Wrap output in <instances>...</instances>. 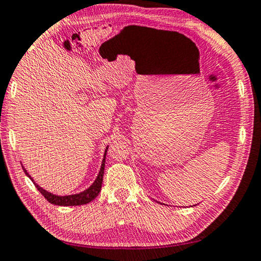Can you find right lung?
<instances>
[{"label":"right lung","instance_id":"obj_1","mask_svg":"<svg viewBox=\"0 0 261 261\" xmlns=\"http://www.w3.org/2000/svg\"><path fill=\"white\" fill-rule=\"evenodd\" d=\"M108 148L105 149L104 156H103V161H102V165H100L99 172L97 176H96L95 181L93 182L89 188H87L86 190L81 191L79 194H74V195H67V196H58L49 193L45 189H43L42 187H40L38 184H35L34 180L32 179V176L27 173L25 170V167L22 166V170H24L25 174L30 177V179L33 181V184L35 185L36 189H38L41 194L44 196V198L48 200L49 203H51L54 205H58V206H77V205H84V204H88L91 200L95 199L97 197L100 188H102V182H103V174H104V167H105V157H107V152H108Z\"/></svg>","mask_w":261,"mask_h":261}]
</instances>
